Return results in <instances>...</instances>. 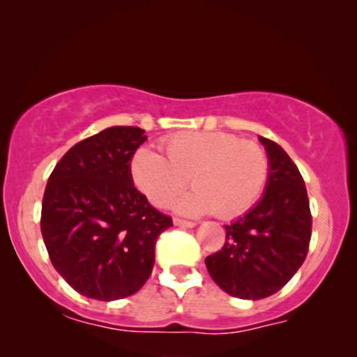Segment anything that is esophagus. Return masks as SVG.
Returning <instances> with one entry per match:
<instances>
[{
	"instance_id": "esophagus-1",
	"label": "esophagus",
	"mask_w": 357,
	"mask_h": 357,
	"mask_svg": "<svg viewBox=\"0 0 357 357\" xmlns=\"http://www.w3.org/2000/svg\"><path fill=\"white\" fill-rule=\"evenodd\" d=\"M174 225L177 227H185V228H192L195 227V222H190V220H183V218H174Z\"/></svg>"
}]
</instances>
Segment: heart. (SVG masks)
I'll return each instance as SVG.
<instances>
[{
  "label": "heart",
  "instance_id": "obj_1",
  "mask_svg": "<svg viewBox=\"0 0 357 357\" xmlns=\"http://www.w3.org/2000/svg\"><path fill=\"white\" fill-rule=\"evenodd\" d=\"M162 147L165 155L142 145L129 162L134 185L158 208L175 199L190 175L193 190L175 202L180 213L238 217L257 204L270 177L265 149L228 132H182L162 139Z\"/></svg>",
  "mask_w": 357,
  "mask_h": 357
}]
</instances>
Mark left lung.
<instances>
[{
  "mask_svg": "<svg viewBox=\"0 0 357 357\" xmlns=\"http://www.w3.org/2000/svg\"><path fill=\"white\" fill-rule=\"evenodd\" d=\"M270 158L263 199L225 225L222 250L205 258L206 270L223 291L241 300H261L280 291L305 261L311 240L305 180L283 149L259 137Z\"/></svg>",
  "mask_w": 357,
  "mask_h": 357,
  "instance_id": "left-lung-1",
  "label": "left lung"
}]
</instances>
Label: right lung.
<instances>
[{"label":"right lung","instance_id":"right-lung-1","mask_svg":"<svg viewBox=\"0 0 357 357\" xmlns=\"http://www.w3.org/2000/svg\"><path fill=\"white\" fill-rule=\"evenodd\" d=\"M144 132L116 126L81 140L44 190L41 233L52 266L92 300L137 293L152 273L158 235L172 227L132 182L129 162Z\"/></svg>","mask_w":357,"mask_h":357}]
</instances>
